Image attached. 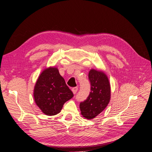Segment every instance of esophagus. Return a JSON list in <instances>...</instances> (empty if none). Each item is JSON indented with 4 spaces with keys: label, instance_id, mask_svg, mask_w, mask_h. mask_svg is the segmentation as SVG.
<instances>
[{
    "label": "esophagus",
    "instance_id": "obj_1",
    "mask_svg": "<svg viewBox=\"0 0 152 152\" xmlns=\"http://www.w3.org/2000/svg\"><path fill=\"white\" fill-rule=\"evenodd\" d=\"M72 92H73V93L75 94L77 93V91H78V88H77V87H73V88L72 89Z\"/></svg>",
    "mask_w": 152,
    "mask_h": 152
}]
</instances>
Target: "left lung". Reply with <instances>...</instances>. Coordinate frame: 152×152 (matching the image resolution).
<instances>
[{"label":"left lung","instance_id":"left-lung-1","mask_svg":"<svg viewBox=\"0 0 152 152\" xmlns=\"http://www.w3.org/2000/svg\"><path fill=\"white\" fill-rule=\"evenodd\" d=\"M91 92L88 97L80 102L82 115L93 119L107 107L110 99V85L107 76L102 72L92 69L89 73Z\"/></svg>","mask_w":152,"mask_h":152}]
</instances>
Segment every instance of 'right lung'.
<instances>
[{"label":"right lung","mask_w":152,"mask_h":152,"mask_svg":"<svg viewBox=\"0 0 152 152\" xmlns=\"http://www.w3.org/2000/svg\"><path fill=\"white\" fill-rule=\"evenodd\" d=\"M35 102L47 115H54L61 112L63 104L73 94L60 75L56 68L44 70L37 81L34 88Z\"/></svg>","instance_id":"right-lung-1"}]
</instances>
